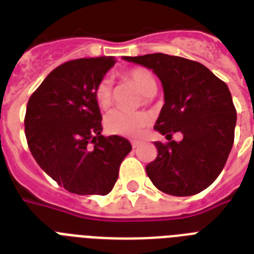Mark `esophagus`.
Returning a JSON list of instances; mask_svg holds the SVG:
<instances>
[{"label":"esophagus","instance_id":"obj_1","mask_svg":"<svg viewBox=\"0 0 254 254\" xmlns=\"http://www.w3.org/2000/svg\"><path fill=\"white\" fill-rule=\"evenodd\" d=\"M130 143L131 146H133V149H135V147H138L139 145H141V141H138V139H131Z\"/></svg>","mask_w":254,"mask_h":254}]
</instances>
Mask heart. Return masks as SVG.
Segmentation results:
<instances>
[{
  "mask_svg": "<svg viewBox=\"0 0 254 254\" xmlns=\"http://www.w3.org/2000/svg\"><path fill=\"white\" fill-rule=\"evenodd\" d=\"M129 80L145 97H151L157 92V80L154 75L146 68L138 67L125 73ZM96 103L100 108H108L112 103V85L108 79H103L95 88ZM105 129L109 133L125 137H138L150 123V117L142 112H127L113 109L105 116Z\"/></svg>",
  "mask_w": 254,
  "mask_h": 254,
  "instance_id": "b5f03b06",
  "label": "heart"
}]
</instances>
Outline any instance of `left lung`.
<instances>
[{
  "label": "left lung",
  "instance_id": "obj_1",
  "mask_svg": "<svg viewBox=\"0 0 254 254\" xmlns=\"http://www.w3.org/2000/svg\"><path fill=\"white\" fill-rule=\"evenodd\" d=\"M153 69L165 92L155 130L169 142H155L157 158L146 166L147 177L162 192L190 196L219 177L235 139L236 109L224 81L205 65L167 54L124 57ZM181 131L182 141L171 139Z\"/></svg>",
  "mask_w": 254,
  "mask_h": 254
}]
</instances>
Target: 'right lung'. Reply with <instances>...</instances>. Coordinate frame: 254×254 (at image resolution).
<instances>
[{"mask_svg":"<svg viewBox=\"0 0 254 254\" xmlns=\"http://www.w3.org/2000/svg\"><path fill=\"white\" fill-rule=\"evenodd\" d=\"M116 61L81 58L49 73L30 96L25 134L34 159L47 175L77 195H107L131 150L120 135L101 134L95 88Z\"/></svg>","mask_w":254,"mask_h":254,"instance_id":"obj_1","label":"right lung"}]
</instances>
